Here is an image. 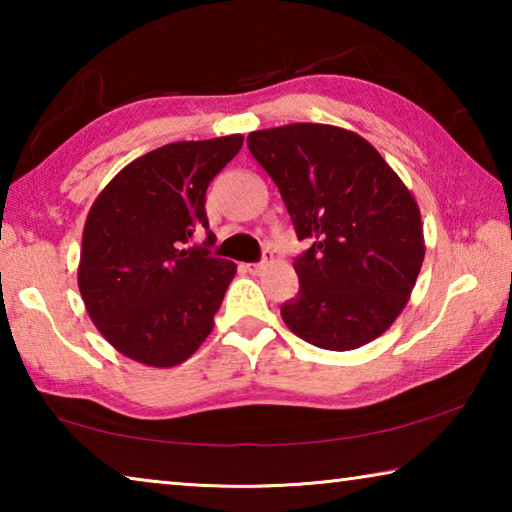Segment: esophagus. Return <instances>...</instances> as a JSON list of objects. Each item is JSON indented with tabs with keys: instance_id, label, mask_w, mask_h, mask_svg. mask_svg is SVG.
Returning <instances> with one entry per match:
<instances>
[{
	"instance_id": "34e87169",
	"label": "esophagus",
	"mask_w": 512,
	"mask_h": 512,
	"mask_svg": "<svg viewBox=\"0 0 512 512\" xmlns=\"http://www.w3.org/2000/svg\"><path fill=\"white\" fill-rule=\"evenodd\" d=\"M268 264V259H264V262H257V264H246V271L248 273H253V275H257V273H262L264 271V266Z\"/></svg>"
}]
</instances>
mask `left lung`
I'll return each instance as SVG.
<instances>
[{"instance_id": "obj_1", "label": "left lung", "mask_w": 512, "mask_h": 512, "mask_svg": "<svg viewBox=\"0 0 512 512\" xmlns=\"http://www.w3.org/2000/svg\"><path fill=\"white\" fill-rule=\"evenodd\" d=\"M248 149L282 194L298 239L300 291L282 305L293 334L345 352L402 314L424 262L420 207L361 135L289 124L248 135Z\"/></svg>"}]
</instances>
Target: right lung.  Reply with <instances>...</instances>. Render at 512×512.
Returning <instances> with one entry per match:
<instances>
[{"mask_svg":"<svg viewBox=\"0 0 512 512\" xmlns=\"http://www.w3.org/2000/svg\"><path fill=\"white\" fill-rule=\"evenodd\" d=\"M241 144L244 135L164 144L121 169L92 203L79 291L92 323L124 357L171 368L210 336L237 266L183 246L210 228L207 185Z\"/></svg>","mask_w":512,"mask_h":512,"instance_id":"obj_1","label":"right lung"}]
</instances>
